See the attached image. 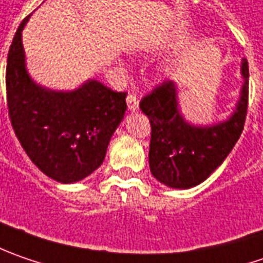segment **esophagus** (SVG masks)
Segmentation results:
<instances>
[{"label": "esophagus", "mask_w": 263, "mask_h": 263, "mask_svg": "<svg viewBox=\"0 0 263 263\" xmlns=\"http://www.w3.org/2000/svg\"><path fill=\"white\" fill-rule=\"evenodd\" d=\"M126 103H128V110L134 113V111H137L138 107H140V103H138V98L135 97L134 94H128V97H126Z\"/></svg>", "instance_id": "34e87169"}]
</instances>
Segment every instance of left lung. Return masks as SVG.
I'll list each match as a JSON object with an SVG mask.
<instances>
[{"mask_svg":"<svg viewBox=\"0 0 263 263\" xmlns=\"http://www.w3.org/2000/svg\"><path fill=\"white\" fill-rule=\"evenodd\" d=\"M243 86L231 116L212 125H194L179 109L177 84L172 81L145 96L140 109L150 120V171L171 189L187 190L201 184L221 166L245 128L249 100V64L241 60Z\"/></svg>","mask_w":263,"mask_h":263,"instance_id":"left-lung-1","label":"left lung"}]
</instances>
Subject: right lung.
Wrapping results in <instances>:
<instances>
[{
	"label": "right lung",
	"mask_w": 263,
	"mask_h": 263,
	"mask_svg": "<svg viewBox=\"0 0 263 263\" xmlns=\"http://www.w3.org/2000/svg\"><path fill=\"white\" fill-rule=\"evenodd\" d=\"M22 22L7 59L8 116L29 159L62 184L82 181L98 169L111 135L125 116L126 94L96 79L72 91L36 84L26 69Z\"/></svg>",
	"instance_id": "1"
}]
</instances>
